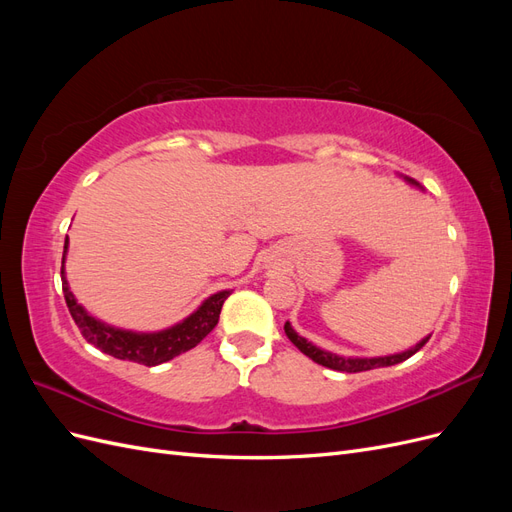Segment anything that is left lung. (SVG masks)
<instances>
[{
	"label": "left lung",
	"instance_id": "8db88e82",
	"mask_svg": "<svg viewBox=\"0 0 512 512\" xmlns=\"http://www.w3.org/2000/svg\"><path fill=\"white\" fill-rule=\"evenodd\" d=\"M410 185H414V188L423 190V185L410 179V177H404ZM284 331L288 335L290 342L297 346L305 356H309L314 363L318 365H324L329 369H335V371H346V374H356V371H369V369H376V367H389V365H397V363H404L406 359H410L412 354H416L418 350H421L427 342L429 337H423L421 342H418L416 346L404 350V352H395V354H386V356H342V354H335V352H329V350H322L318 346H314L312 342H307L305 337H301L297 331L292 329V324L286 322L284 324Z\"/></svg>",
	"mask_w": 512,
	"mask_h": 512
}]
</instances>
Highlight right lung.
I'll return each instance as SVG.
<instances>
[{"mask_svg":"<svg viewBox=\"0 0 512 512\" xmlns=\"http://www.w3.org/2000/svg\"><path fill=\"white\" fill-rule=\"evenodd\" d=\"M66 254H68V239L64 243V258H61V288H64V297L76 327L81 329L83 337L89 344H94L102 352L111 354L121 361H132V363L153 367L192 350L213 331V327L220 320L222 305L230 297V290L215 292L209 299L200 303L198 309H194L188 318H183L181 322L173 324V327L162 329V331L141 333V331L119 329V327H113V324H106L94 318L79 301H76L66 280Z\"/></svg>","mask_w":512,"mask_h":512,"instance_id":"right-lung-1","label":"right lung"}]
</instances>
